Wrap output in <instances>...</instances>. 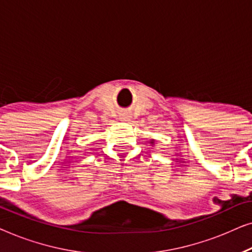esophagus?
I'll return each instance as SVG.
<instances>
[{"mask_svg":"<svg viewBox=\"0 0 252 252\" xmlns=\"http://www.w3.org/2000/svg\"><path fill=\"white\" fill-rule=\"evenodd\" d=\"M119 118L123 120V122H129L130 120V113H128L127 111H124L119 115Z\"/></svg>","mask_w":252,"mask_h":252,"instance_id":"esophagus-1","label":"esophagus"}]
</instances>
